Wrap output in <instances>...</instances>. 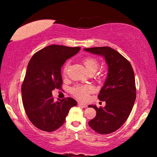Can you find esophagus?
I'll list each match as a JSON object with an SVG mask.
<instances>
[{
  "instance_id": "34e87169",
  "label": "esophagus",
  "mask_w": 157,
  "mask_h": 157,
  "mask_svg": "<svg viewBox=\"0 0 157 157\" xmlns=\"http://www.w3.org/2000/svg\"><path fill=\"white\" fill-rule=\"evenodd\" d=\"M78 106H81V107H83V108H86V107L88 106L86 104H83V103H79L78 102Z\"/></svg>"
}]
</instances>
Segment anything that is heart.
<instances>
[{"instance_id":"obj_1","label":"heart","mask_w":157,"mask_h":157,"mask_svg":"<svg viewBox=\"0 0 157 157\" xmlns=\"http://www.w3.org/2000/svg\"><path fill=\"white\" fill-rule=\"evenodd\" d=\"M83 64L89 73H95L98 68V62L95 58L87 57L83 59ZM70 63L67 62L63 68V74L66 76ZM94 91V87L91 85H77L71 89L73 96L81 100H85L89 94Z\"/></svg>"}]
</instances>
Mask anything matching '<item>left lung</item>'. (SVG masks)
Masks as SVG:
<instances>
[{
	"mask_svg": "<svg viewBox=\"0 0 157 157\" xmlns=\"http://www.w3.org/2000/svg\"><path fill=\"white\" fill-rule=\"evenodd\" d=\"M84 51L104 56L109 68L106 81L98 96V99L106 102V106L99 108L89 106L96 111L95 118L89 121V125L98 134H111L126 121L136 100L134 70L127 59L110 47H94Z\"/></svg>",
	"mask_w": 157,
	"mask_h": 157,
	"instance_id": "8db88e82",
	"label": "left lung"
}]
</instances>
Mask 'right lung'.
Segmentation results:
<instances>
[{"mask_svg": "<svg viewBox=\"0 0 157 157\" xmlns=\"http://www.w3.org/2000/svg\"><path fill=\"white\" fill-rule=\"evenodd\" d=\"M80 49L51 45L36 52L28 64L21 86L23 104L30 121L40 130L58 129L65 122L70 109L76 106L77 102L70 97L54 101L51 92L61 89L62 66Z\"/></svg>", "mask_w": 157, "mask_h": 157, "instance_id": "add662e5", "label": "right lung"}]
</instances>
